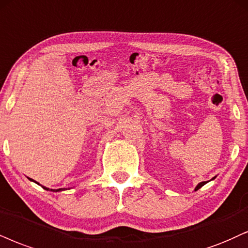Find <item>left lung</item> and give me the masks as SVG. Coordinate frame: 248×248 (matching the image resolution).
Returning <instances> with one entry per match:
<instances>
[{
    "mask_svg": "<svg viewBox=\"0 0 248 248\" xmlns=\"http://www.w3.org/2000/svg\"><path fill=\"white\" fill-rule=\"evenodd\" d=\"M214 178H215V177H214ZM214 178H213V179H214ZM204 184H206V182H201V183H200V184H198V186H197V187H195V191H198V189H199V188H200V187H202V186H203Z\"/></svg>",
    "mask_w": 248,
    "mask_h": 248,
    "instance_id": "left-lung-1",
    "label": "left lung"
}]
</instances>
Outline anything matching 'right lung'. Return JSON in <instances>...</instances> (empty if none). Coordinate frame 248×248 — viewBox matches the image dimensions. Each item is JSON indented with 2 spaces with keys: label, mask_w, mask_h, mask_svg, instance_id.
Here are the masks:
<instances>
[{
  "label": "right lung",
  "mask_w": 248,
  "mask_h": 248,
  "mask_svg": "<svg viewBox=\"0 0 248 248\" xmlns=\"http://www.w3.org/2000/svg\"><path fill=\"white\" fill-rule=\"evenodd\" d=\"M31 179V178H30ZM31 180H33V179H31ZM36 183V182H35ZM38 184H39V183H38ZM42 187H44L45 189H47V191H48V189H49V188H48V187H45V186H42ZM50 191H54V192H59V191H64V188H59V189H56V191H55V189H50Z\"/></svg>",
  "instance_id": "obj_1"
}]
</instances>
